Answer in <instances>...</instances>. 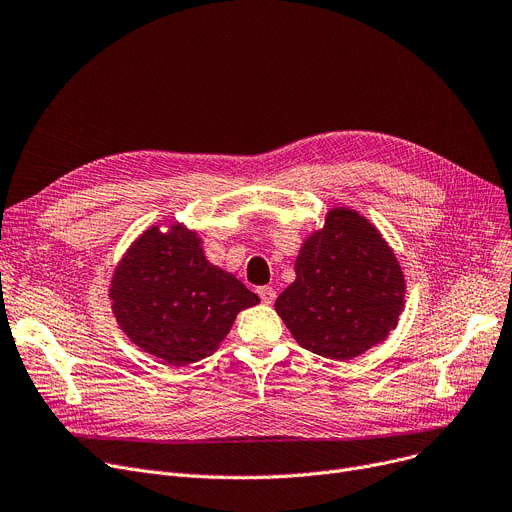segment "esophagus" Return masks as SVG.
<instances>
[{
    "label": "esophagus",
    "instance_id": "obj_1",
    "mask_svg": "<svg viewBox=\"0 0 512 512\" xmlns=\"http://www.w3.org/2000/svg\"><path fill=\"white\" fill-rule=\"evenodd\" d=\"M257 294H259L261 301H263L265 305H272V303L276 301V290H274L272 286H261V288H257Z\"/></svg>",
    "mask_w": 512,
    "mask_h": 512
}]
</instances>
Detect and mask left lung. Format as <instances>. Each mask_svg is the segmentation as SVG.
I'll return each mask as SVG.
<instances>
[{"instance_id": "left-lung-1", "label": "left lung", "mask_w": 512, "mask_h": 512, "mask_svg": "<svg viewBox=\"0 0 512 512\" xmlns=\"http://www.w3.org/2000/svg\"><path fill=\"white\" fill-rule=\"evenodd\" d=\"M294 272L297 280L274 307L307 351L348 361L396 328L405 276L382 234L357 211L332 209L326 226L305 240Z\"/></svg>"}]
</instances>
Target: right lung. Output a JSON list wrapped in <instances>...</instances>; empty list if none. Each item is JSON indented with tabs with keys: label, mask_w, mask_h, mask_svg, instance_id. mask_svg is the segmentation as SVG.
<instances>
[{
	"label": "right lung",
	"mask_w": 512,
	"mask_h": 512,
	"mask_svg": "<svg viewBox=\"0 0 512 512\" xmlns=\"http://www.w3.org/2000/svg\"><path fill=\"white\" fill-rule=\"evenodd\" d=\"M126 336L168 365L211 355L238 311L259 303L232 274L211 265L195 232L149 228L128 249L110 288Z\"/></svg>",
	"instance_id": "1"
}]
</instances>
